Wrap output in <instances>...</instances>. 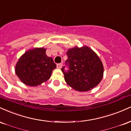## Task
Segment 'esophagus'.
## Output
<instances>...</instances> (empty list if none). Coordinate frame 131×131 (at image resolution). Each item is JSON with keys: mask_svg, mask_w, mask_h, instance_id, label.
<instances>
[{"mask_svg": "<svg viewBox=\"0 0 131 131\" xmlns=\"http://www.w3.org/2000/svg\"><path fill=\"white\" fill-rule=\"evenodd\" d=\"M62 66V63H60V64H57V68L58 69H61Z\"/></svg>", "mask_w": 131, "mask_h": 131, "instance_id": "obj_1", "label": "esophagus"}]
</instances>
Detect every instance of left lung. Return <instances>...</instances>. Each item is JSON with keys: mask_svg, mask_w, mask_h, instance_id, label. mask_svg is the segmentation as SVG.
<instances>
[{"mask_svg": "<svg viewBox=\"0 0 131 131\" xmlns=\"http://www.w3.org/2000/svg\"><path fill=\"white\" fill-rule=\"evenodd\" d=\"M67 59L62 70L64 79L72 88L79 91H87L101 82L104 67L101 59L88 47H75L67 52Z\"/></svg>", "mask_w": 131, "mask_h": 131, "instance_id": "8db88e82", "label": "left lung"}]
</instances>
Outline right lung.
Here are the masks:
<instances>
[{
    "instance_id": "1",
    "label": "right lung",
    "mask_w": 131,
    "mask_h": 131,
    "mask_svg": "<svg viewBox=\"0 0 131 131\" xmlns=\"http://www.w3.org/2000/svg\"><path fill=\"white\" fill-rule=\"evenodd\" d=\"M46 49L34 48L26 52L17 62L15 72L23 83L30 86H38L50 78L56 65Z\"/></svg>"
}]
</instances>
